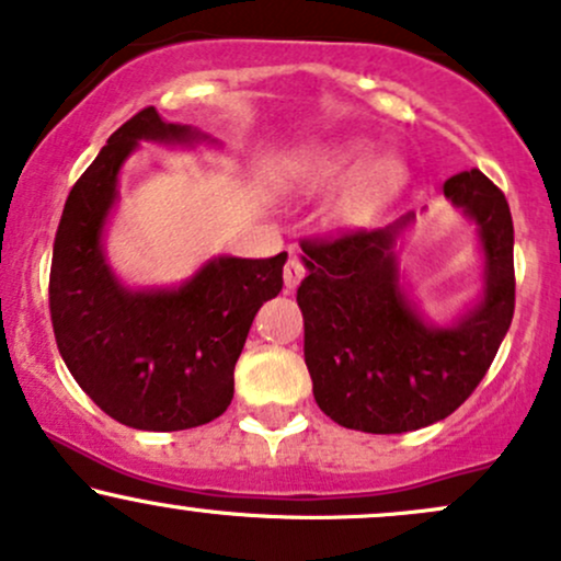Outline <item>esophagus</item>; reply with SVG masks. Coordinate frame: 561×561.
<instances>
[{"mask_svg": "<svg viewBox=\"0 0 561 561\" xmlns=\"http://www.w3.org/2000/svg\"><path fill=\"white\" fill-rule=\"evenodd\" d=\"M306 276V266L298 261V257H290L285 266V287L287 290H295L300 285V279Z\"/></svg>", "mask_w": 561, "mask_h": 561, "instance_id": "1", "label": "esophagus"}]
</instances>
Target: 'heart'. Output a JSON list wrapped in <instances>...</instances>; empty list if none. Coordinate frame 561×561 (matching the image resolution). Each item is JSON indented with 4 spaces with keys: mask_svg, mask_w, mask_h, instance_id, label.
I'll return each mask as SVG.
<instances>
[{
    "mask_svg": "<svg viewBox=\"0 0 561 561\" xmlns=\"http://www.w3.org/2000/svg\"><path fill=\"white\" fill-rule=\"evenodd\" d=\"M367 157L365 144H337L330 149H322L311 153L306 159V181L317 188H335L341 186L346 178H351L356 168L362 164V159ZM404 181V164L399 162L393 153H383V157H375L373 162H367L362 168L354 181L348 183V188L341 196V210L343 220L348 224H367L375 218V213L397 194V188Z\"/></svg>",
    "mask_w": 561,
    "mask_h": 561,
    "instance_id": "heart-1",
    "label": "heart"
}]
</instances>
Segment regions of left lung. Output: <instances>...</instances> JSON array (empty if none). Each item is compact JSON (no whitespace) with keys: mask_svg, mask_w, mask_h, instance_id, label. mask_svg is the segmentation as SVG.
<instances>
[{"mask_svg":"<svg viewBox=\"0 0 561 561\" xmlns=\"http://www.w3.org/2000/svg\"><path fill=\"white\" fill-rule=\"evenodd\" d=\"M445 196L477 226L484 285L453 324L412 304L397 242L408 213L375 231L300 242L309 274L298 287L304 354L319 410L337 426L404 434L445 421L490 370L514 317V224L503 191L479 170L445 181Z\"/></svg>","mask_w":561,"mask_h":561,"instance_id":"1","label":"left lung"}]
</instances>
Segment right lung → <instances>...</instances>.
<instances>
[{
  "label": "right lung",
  "mask_w": 561,
  "mask_h": 561,
  "mask_svg": "<svg viewBox=\"0 0 561 561\" xmlns=\"http://www.w3.org/2000/svg\"><path fill=\"white\" fill-rule=\"evenodd\" d=\"M144 140L218 144L149 106L106 140L73 183L50 268L58 351L82 391L114 421L140 431H183L224 415L233 365L257 309L282 290L287 252L210 257L178 287L133 290L111 268L103 233L119 196V170Z\"/></svg>",
  "instance_id": "add662e5"
}]
</instances>
